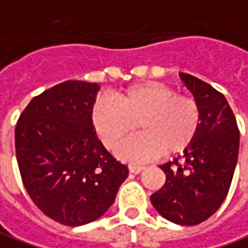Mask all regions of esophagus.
<instances>
[{
	"instance_id": "1",
	"label": "esophagus",
	"mask_w": 248,
	"mask_h": 248,
	"mask_svg": "<svg viewBox=\"0 0 248 248\" xmlns=\"http://www.w3.org/2000/svg\"><path fill=\"white\" fill-rule=\"evenodd\" d=\"M144 166H140V165H129V170L130 173H134V174H139L140 171H142Z\"/></svg>"
}]
</instances>
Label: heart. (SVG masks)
Returning <instances> with one entry per match:
<instances>
[{
  "instance_id": "obj_1",
  "label": "heart",
  "mask_w": 248,
  "mask_h": 248,
  "mask_svg": "<svg viewBox=\"0 0 248 248\" xmlns=\"http://www.w3.org/2000/svg\"><path fill=\"white\" fill-rule=\"evenodd\" d=\"M90 121L108 150H115L139 124L142 133L126 141L119 155L145 160L160 152L171 155L185 150L199 132L202 111L191 96L150 81L133 85L112 98H98Z\"/></svg>"
}]
</instances>
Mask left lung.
<instances>
[{
  "mask_svg": "<svg viewBox=\"0 0 248 248\" xmlns=\"http://www.w3.org/2000/svg\"><path fill=\"white\" fill-rule=\"evenodd\" d=\"M199 103V132L183 158L159 166L165 185L151 195L162 217L178 225H198L211 217L225 201L239 154V129L226 98L209 83L180 74Z\"/></svg>",
  "mask_w": 248,
  "mask_h": 248,
  "instance_id": "obj_1",
  "label": "left lung"
}]
</instances>
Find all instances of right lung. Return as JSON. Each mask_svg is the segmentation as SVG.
<instances>
[{"instance_id":"right-lung-1","label":"right lung","mask_w":248,"mask_h":248,"mask_svg":"<svg viewBox=\"0 0 248 248\" xmlns=\"http://www.w3.org/2000/svg\"><path fill=\"white\" fill-rule=\"evenodd\" d=\"M97 83L65 81L35 96L15 129L26 191L46 217L89 224L115 201L127 166L108 152L92 126Z\"/></svg>"}]
</instances>
